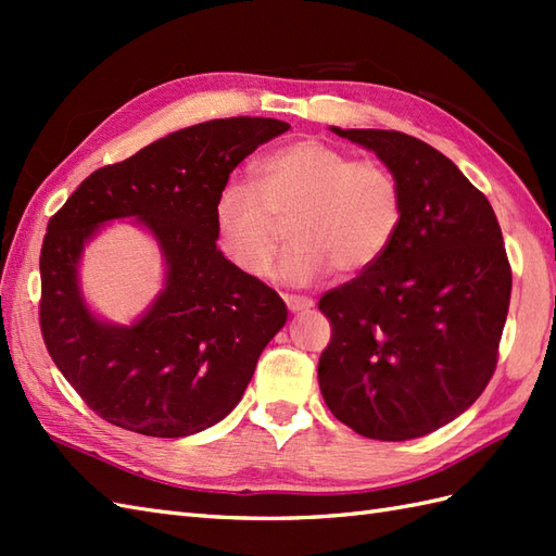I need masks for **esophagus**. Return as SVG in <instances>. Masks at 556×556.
Returning a JSON list of instances; mask_svg holds the SVG:
<instances>
[{"instance_id": "1", "label": "esophagus", "mask_w": 556, "mask_h": 556, "mask_svg": "<svg viewBox=\"0 0 556 556\" xmlns=\"http://www.w3.org/2000/svg\"><path fill=\"white\" fill-rule=\"evenodd\" d=\"M285 301H287V305H289V311H293V313L313 308V301H311V299H305V296H296V293H287Z\"/></svg>"}]
</instances>
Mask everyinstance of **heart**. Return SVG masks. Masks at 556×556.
<instances>
[{"instance_id":"1","label":"heart","mask_w":556,"mask_h":556,"mask_svg":"<svg viewBox=\"0 0 556 556\" xmlns=\"http://www.w3.org/2000/svg\"><path fill=\"white\" fill-rule=\"evenodd\" d=\"M404 219L396 176L377 160H353L317 138L293 140L255 164V184L236 179L215 203L224 257L251 279H265L291 222L293 243L281 277L293 285L329 269L358 275L380 260Z\"/></svg>"}]
</instances>
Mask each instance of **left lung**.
I'll list each match as a JSON object with an SVG mask.
<instances>
[{
	"mask_svg": "<svg viewBox=\"0 0 556 556\" xmlns=\"http://www.w3.org/2000/svg\"><path fill=\"white\" fill-rule=\"evenodd\" d=\"M370 148L404 193L389 251L317 308L332 339L325 404L353 432L404 442L460 416L497 368L511 265L490 200L440 150L401 131L332 128Z\"/></svg>",
	"mask_w": 556,
	"mask_h": 556,
	"instance_id": "left-lung-1",
	"label": "left lung"
}]
</instances>
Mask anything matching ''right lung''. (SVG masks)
Here are the masks:
<instances>
[{
    "instance_id": "right-lung-1",
    "label": "right lung",
    "mask_w": 556,
    "mask_h": 556,
    "mask_svg": "<svg viewBox=\"0 0 556 556\" xmlns=\"http://www.w3.org/2000/svg\"><path fill=\"white\" fill-rule=\"evenodd\" d=\"M287 128L263 116L181 128L92 172L50 217L40 332L56 368L102 420L148 437H186L241 401L260 353L287 323V305L222 255L215 203L229 174ZM116 216H138L168 257V287L131 328L96 321L75 285L81 243Z\"/></svg>"
}]
</instances>
